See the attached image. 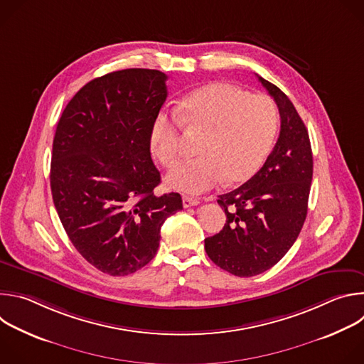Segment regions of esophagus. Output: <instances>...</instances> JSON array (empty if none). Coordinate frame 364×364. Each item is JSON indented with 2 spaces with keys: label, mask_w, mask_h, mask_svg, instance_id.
Masks as SVG:
<instances>
[{
  "label": "esophagus",
  "mask_w": 364,
  "mask_h": 364,
  "mask_svg": "<svg viewBox=\"0 0 364 364\" xmlns=\"http://www.w3.org/2000/svg\"><path fill=\"white\" fill-rule=\"evenodd\" d=\"M200 204V201L197 198H193V197H188V196H183V205L186 207V209H188V207H193V205H197Z\"/></svg>",
  "instance_id": "esophagus-1"
}]
</instances>
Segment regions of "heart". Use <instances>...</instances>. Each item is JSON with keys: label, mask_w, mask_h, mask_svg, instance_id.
<instances>
[{"label": "heart", "mask_w": 364, "mask_h": 364, "mask_svg": "<svg viewBox=\"0 0 364 364\" xmlns=\"http://www.w3.org/2000/svg\"><path fill=\"white\" fill-rule=\"evenodd\" d=\"M176 115L178 122L157 117L149 145L154 157L171 168L181 157V127L187 132L204 134L200 157L177 166L167 176V186L186 194L252 178L271 152L278 128V109L269 96L249 95L223 82L188 93L177 105Z\"/></svg>", "instance_id": "b5f03b06"}]
</instances>
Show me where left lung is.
Returning a JSON list of instances; mask_svg holds the SVG:
<instances>
[{"mask_svg": "<svg viewBox=\"0 0 364 364\" xmlns=\"http://www.w3.org/2000/svg\"><path fill=\"white\" fill-rule=\"evenodd\" d=\"M257 79L277 102L279 136L261 170L219 196L226 223L218 235L204 239L212 261L243 278L271 269L291 249L306 218L313 180V151L301 117L279 87Z\"/></svg>", "mask_w": 364, "mask_h": 364, "instance_id": "1", "label": "left lung"}]
</instances>
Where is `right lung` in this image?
Here are the masks:
<instances>
[{
  "instance_id": "1",
  "label": "right lung",
  "mask_w": 364,
  "mask_h": 364,
  "mask_svg": "<svg viewBox=\"0 0 364 364\" xmlns=\"http://www.w3.org/2000/svg\"><path fill=\"white\" fill-rule=\"evenodd\" d=\"M167 75L125 69L86 83L56 128L50 187L60 222L86 261L103 274L136 272L155 256L161 226L183 209L149 152L151 128L167 99Z\"/></svg>"
}]
</instances>
